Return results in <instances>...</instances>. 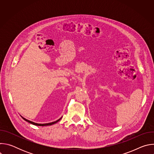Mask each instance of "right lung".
I'll list each match as a JSON object with an SVG mask.
<instances>
[{
  "mask_svg": "<svg viewBox=\"0 0 154 154\" xmlns=\"http://www.w3.org/2000/svg\"><path fill=\"white\" fill-rule=\"evenodd\" d=\"M22 118H23L25 121H27L28 122H29V123H30V124H33V125H38V126H46V125H52V124H54L57 123V122H58V121L61 119V118L60 119H58L57 121H54V122H50V123H47V124H38V123H35V122H32V121H29V120L26 119V118H23V117H22Z\"/></svg>",
  "mask_w": 154,
  "mask_h": 154,
  "instance_id": "1",
  "label": "right lung"
}]
</instances>
